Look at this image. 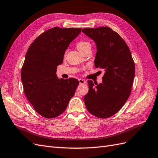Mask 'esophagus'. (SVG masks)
Segmentation results:
<instances>
[{"label":"esophagus","mask_w":158,"mask_h":158,"mask_svg":"<svg viewBox=\"0 0 158 158\" xmlns=\"http://www.w3.org/2000/svg\"><path fill=\"white\" fill-rule=\"evenodd\" d=\"M79 81L80 84H84V83H86V81L83 79H79Z\"/></svg>","instance_id":"34e87169"}]
</instances>
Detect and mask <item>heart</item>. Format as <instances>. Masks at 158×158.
Instances as JSON below:
<instances>
[{"instance_id":"obj_1","label":"heart","mask_w":158,"mask_h":158,"mask_svg":"<svg viewBox=\"0 0 158 158\" xmlns=\"http://www.w3.org/2000/svg\"><path fill=\"white\" fill-rule=\"evenodd\" d=\"M88 47H91V44L87 41H80L77 44V48L81 52H83L85 48Z\"/></svg>"}]
</instances>
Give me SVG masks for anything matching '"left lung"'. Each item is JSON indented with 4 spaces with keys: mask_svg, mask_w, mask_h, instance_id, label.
Wrapping results in <instances>:
<instances>
[{
    "mask_svg": "<svg viewBox=\"0 0 158 158\" xmlns=\"http://www.w3.org/2000/svg\"><path fill=\"white\" fill-rule=\"evenodd\" d=\"M82 31L96 43L94 66L105 71L101 83L88 81L85 104L93 116L109 118L121 109L131 93L134 62L127 43L109 27L83 28Z\"/></svg>",
    "mask_w": 158,
    "mask_h": 158,
    "instance_id": "1",
    "label": "left lung"
}]
</instances>
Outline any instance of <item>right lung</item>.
<instances>
[{
    "instance_id": "obj_1",
    "label": "right lung",
    "mask_w": 158,
    "mask_h": 158,
    "mask_svg": "<svg viewBox=\"0 0 158 158\" xmlns=\"http://www.w3.org/2000/svg\"><path fill=\"white\" fill-rule=\"evenodd\" d=\"M81 31V28L49 29L34 40L26 52L21 70L24 91L35 110L45 118L61 114L79 83L74 78L59 79L56 71Z\"/></svg>"
}]
</instances>
